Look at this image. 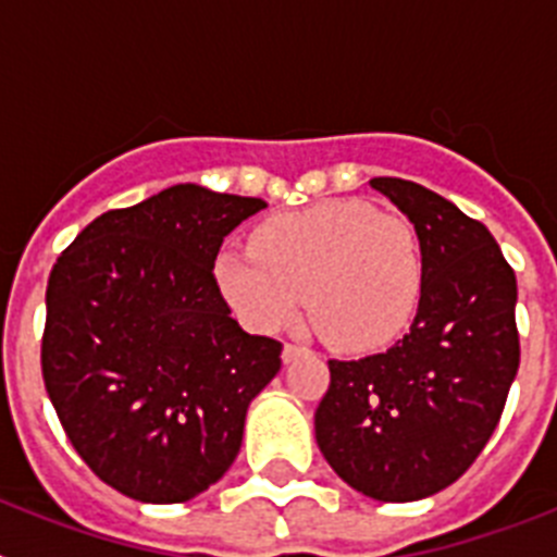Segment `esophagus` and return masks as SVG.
<instances>
[{
	"label": "esophagus",
	"instance_id": "1",
	"mask_svg": "<svg viewBox=\"0 0 557 557\" xmlns=\"http://www.w3.org/2000/svg\"><path fill=\"white\" fill-rule=\"evenodd\" d=\"M301 354H309V348L295 346V343H284V348H282V359H284V362H293V359H298V357H301Z\"/></svg>",
	"mask_w": 557,
	"mask_h": 557
}]
</instances>
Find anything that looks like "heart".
<instances>
[{"label":"heart","mask_w":557,"mask_h":557,"mask_svg":"<svg viewBox=\"0 0 557 557\" xmlns=\"http://www.w3.org/2000/svg\"><path fill=\"white\" fill-rule=\"evenodd\" d=\"M214 284L236 321L273 334L309 312L343 351L396 343L424 295V250L416 225L362 200H326L264 220L253 248H223Z\"/></svg>","instance_id":"heart-1"}]
</instances>
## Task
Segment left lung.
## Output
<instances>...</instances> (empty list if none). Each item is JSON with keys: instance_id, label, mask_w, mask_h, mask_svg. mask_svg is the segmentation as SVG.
<instances>
[{"instance_id": "obj_1", "label": "left lung", "mask_w": 557, "mask_h": 557, "mask_svg": "<svg viewBox=\"0 0 557 557\" xmlns=\"http://www.w3.org/2000/svg\"><path fill=\"white\" fill-rule=\"evenodd\" d=\"M371 186L405 211L424 250V295L385 354L329 359L314 437L339 480L416 502L466 474L499 424L519 371L516 273L491 231L401 178Z\"/></svg>"}]
</instances>
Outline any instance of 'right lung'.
Returning a JSON list of instances; mask_svg holds the SVG:
<instances>
[{"label":"right lung","instance_id":"add662e5","mask_svg":"<svg viewBox=\"0 0 557 557\" xmlns=\"http://www.w3.org/2000/svg\"><path fill=\"white\" fill-rule=\"evenodd\" d=\"M264 200L178 184L88 223L47 284L41 371L77 455L120 494L186 502L239 455L282 343L243 332L214 284Z\"/></svg>","mask_w":557,"mask_h":557}]
</instances>
